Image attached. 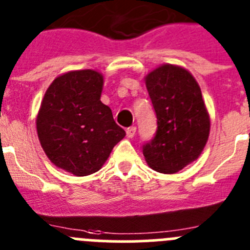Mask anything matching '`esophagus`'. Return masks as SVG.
Returning a JSON list of instances; mask_svg holds the SVG:
<instances>
[{
  "instance_id": "1",
  "label": "esophagus",
  "mask_w": 250,
  "mask_h": 250,
  "mask_svg": "<svg viewBox=\"0 0 250 250\" xmlns=\"http://www.w3.org/2000/svg\"><path fill=\"white\" fill-rule=\"evenodd\" d=\"M135 134H136V127L135 126L129 127V129L126 130V136L130 137V139H132V137L135 136Z\"/></svg>"
}]
</instances>
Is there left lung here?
Wrapping results in <instances>:
<instances>
[{
  "label": "left lung",
  "mask_w": 250,
  "mask_h": 250,
  "mask_svg": "<svg viewBox=\"0 0 250 250\" xmlns=\"http://www.w3.org/2000/svg\"><path fill=\"white\" fill-rule=\"evenodd\" d=\"M146 88L157 118L156 135L143 146L152 170L175 173L198 159L210 121L201 88L187 69L164 64L148 73Z\"/></svg>",
  "instance_id": "obj_1"
}]
</instances>
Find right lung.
Segmentation results:
<instances>
[{"mask_svg":"<svg viewBox=\"0 0 250 250\" xmlns=\"http://www.w3.org/2000/svg\"><path fill=\"white\" fill-rule=\"evenodd\" d=\"M104 78L72 70L53 80L37 115V134L50 162L75 176L97 172L125 131L103 104Z\"/></svg>","mask_w":250,"mask_h":250,"instance_id":"obj_1","label":"right lung"}]
</instances>
